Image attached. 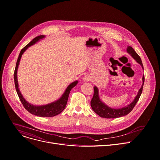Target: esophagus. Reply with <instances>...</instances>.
<instances>
[{"label": "esophagus", "mask_w": 160, "mask_h": 160, "mask_svg": "<svg viewBox=\"0 0 160 160\" xmlns=\"http://www.w3.org/2000/svg\"><path fill=\"white\" fill-rule=\"evenodd\" d=\"M83 80H84L85 82H89V81L91 80V77H90L89 76L86 75V76H85V77H83Z\"/></svg>", "instance_id": "34e87169"}]
</instances>
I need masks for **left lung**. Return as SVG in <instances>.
Wrapping results in <instances>:
<instances>
[{"label": "left lung", "mask_w": 160, "mask_h": 160, "mask_svg": "<svg viewBox=\"0 0 160 160\" xmlns=\"http://www.w3.org/2000/svg\"><path fill=\"white\" fill-rule=\"evenodd\" d=\"M127 52L134 58L138 63H139L142 66V67L143 69V66L140 57L137 53V52L133 50V48L132 47H128L127 48ZM142 80H143V84L142 85V88L140 89L138 93L137 96H136L135 99H134V101L132 103L129 104L128 106L122 108H120V109L111 108L101 102V101L99 99L98 88H96V87H94V95L91 101V105L92 110H94V112L95 113H96L99 116H100L101 118H106V119L118 118L122 117V116L128 115L129 112H131V111L133 109V108L136 105L137 101H138V99L140 97V95L142 92L143 85L144 80H145L144 75L143 76Z\"/></svg>", "instance_id": "obj_1"}]
</instances>
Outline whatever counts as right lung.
I'll use <instances>...</instances> for the list:
<instances>
[{
	"mask_svg": "<svg viewBox=\"0 0 160 160\" xmlns=\"http://www.w3.org/2000/svg\"><path fill=\"white\" fill-rule=\"evenodd\" d=\"M45 36L43 35H40L38 36L37 37H36L35 38H34L28 45H27L25 47H23L20 54L18 56V58L17 59V62L16 64V67H15V69H14V85H15V88L18 94V96L20 98V100L21 101V102L22 103V105H23L24 108L28 112H30L31 113L39 116V117H42V118H45V117H53V116H55L58 114H59L60 113H61L64 108H66L67 102H68V97H69V92L71 91V90L72 89V88L77 84L78 81H75L74 82L71 83L66 90L65 92L64 93V94L62 95V96L59 99L57 100V101L54 103L47 105H44V106H34L32 105H31L28 103H27V101L25 100V99L23 98L22 95L21 94L19 89H18V80H17V69H18V64L21 59V57L23 54V53L25 51V50L29 47L30 46L32 45L33 44L36 42H37L38 40H39L40 39L44 38Z\"/></svg>",
	"mask_w": 160,
	"mask_h": 160,
	"instance_id": "obj_1",
	"label": "right lung"
}]
</instances>
